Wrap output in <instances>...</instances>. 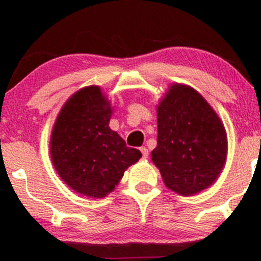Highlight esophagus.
Returning a JSON list of instances; mask_svg holds the SVG:
<instances>
[{"instance_id": "esophagus-1", "label": "esophagus", "mask_w": 261, "mask_h": 261, "mask_svg": "<svg viewBox=\"0 0 261 261\" xmlns=\"http://www.w3.org/2000/svg\"><path fill=\"white\" fill-rule=\"evenodd\" d=\"M140 151L142 153V156H144V158H147V156H148V149L146 147H140Z\"/></svg>"}]
</instances>
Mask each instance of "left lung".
I'll use <instances>...</instances> for the list:
<instances>
[{"mask_svg": "<svg viewBox=\"0 0 261 261\" xmlns=\"http://www.w3.org/2000/svg\"><path fill=\"white\" fill-rule=\"evenodd\" d=\"M158 139L152 160L170 190L195 195L212 185L227 156L220 117L195 89L173 84L159 103Z\"/></svg>", "mask_w": 261, "mask_h": 261, "instance_id": "1", "label": "left lung"}]
</instances>
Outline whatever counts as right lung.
Returning a JSON list of instances; mask_svg holds the SVG:
<instances>
[{"instance_id":"obj_1","label":"right lung","mask_w":261,"mask_h":261,"mask_svg":"<svg viewBox=\"0 0 261 261\" xmlns=\"http://www.w3.org/2000/svg\"><path fill=\"white\" fill-rule=\"evenodd\" d=\"M110 103L95 85L81 89L60 110L51 135V158L60 178L74 191L102 198L124 171L141 158L109 128Z\"/></svg>"}]
</instances>
